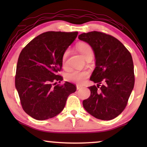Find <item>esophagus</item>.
I'll list each match as a JSON object with an SVG mask.
<instances>
[{"instance_id":"1","label":"esophagus","mask_w":147,"mask_h":147,"mask_svg":"<svg viewBox=\"0 0 147 147\" xmlns=\"http://www.w3.org/2000/svg\"><path fill=\"white\" fill-rule=\"evenodd\" d=\"M82 86H77V90H80V88H82Z\"/></svg>"}]
</instances>
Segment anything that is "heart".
<instances>
[{
    "instance_id": "b5f03b06",
    "label": "heart",
    "mask_w": 147,
    "mask_h": 147,
    "mask_svg": "<svg viewBox=\"0 0 147 147\" xmlns=\"http://www.w3.org/2000/svg\"><path fill=\"white\" fill-rule=\"evenodd\" d=\"M78 49L82 55L87 59L89 57L93 56V49L89 44L86 43H80L78 45ZM69 55V50H66L64 52L63 57H62V63L63 65H65L66 60ZM88 76V73L85 71H78V70H74L66 74L65 78L67 81L76 82V83H82Z\"/></svg>"
}]
</instances>
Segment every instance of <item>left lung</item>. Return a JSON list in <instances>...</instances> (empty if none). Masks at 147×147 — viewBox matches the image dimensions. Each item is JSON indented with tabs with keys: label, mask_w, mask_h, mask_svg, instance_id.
<instances>
[{
	"label": "left lung",
	"mask_w": 147,
	"mask_h": 147,
	"mask_svg": "<svg viewBox=\"0 0 147 147\" xmlns=\"http://www.w3.org/2000/svg\"><path fill=\"white\" fill-rule=\"evenodd\" d=\"M80 40L93 49L96 67L90 80L97 85L89 87L90 96L83 106L98 119L110 120L122 113L134 85L131 54L115 37L98 31L82 33Z\"/></svg>",
	"instance_id": "obj_1"
}]
</instances>
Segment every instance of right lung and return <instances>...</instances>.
<instances>
[{
    "instance_id": "1",
    "label": "right lung",
    "mask_w": 147,
    "mask_h": 147,
    "mask_svg": "<svg viewBox=\"0 0 147 147\" xmlns=\"http://www.w3.org/2000/svg\"><path fill=\"white\" fill-rule=\"evenodd\" d=\"M78 32L48 31L30 41L20 53L17 65L15 88L24 111L38 120L55 117L65 107L74 84L57 75L62 57L77 37Z\"/></svg>"
}]
</instances>
